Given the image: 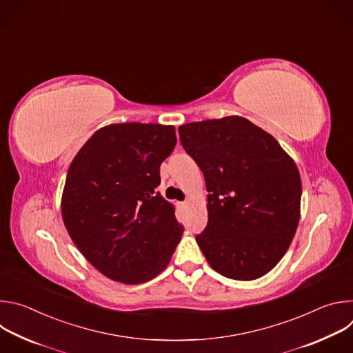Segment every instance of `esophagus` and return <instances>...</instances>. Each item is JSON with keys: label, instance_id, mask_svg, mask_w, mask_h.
Masks as SVG:
<instances>
[{"label": "esophagus", "instance_id": "obj_1", "mask_svg": "<svg viewBox=\"0 0 353 353\" xmlns=\"http://www.w3.org/2000/svg\"><path fill=\"white\" fill-rule=\"evenodd\" d=\"M188 204V201H184V203H181V207H185Z\"/></svg>", "mask_w": 353, "mask_h": 353}]
</instances>
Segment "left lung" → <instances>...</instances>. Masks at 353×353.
I'll use <instances>...</instances> for the list:
<instances>
[{
	"instance_id": "1",
	"label": "left lung",
	"mask_w": 353,
	"mask_h": 353,
	"mask_svg": "<svg viewBox=\"0 0 353 353\" xmlns=\"http://www.w3.org/2000/svg\"><path fill=\"white\" fill-rule=\"evenodd\" d=\"M204 173L208 223L195 240L221 275L253 281L285 256L300 219L301 181L278 141L240 116L179 127Z\"/></svg>"
}]
</instances>
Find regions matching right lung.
<instances>
[{
  "label": "right lung",
  "instance_id": "add662e5",
  "mask_svg": "<svg viewBox=\"0 0 353 353\" xmlns=\"http://www.w3.org/2000/svg\"><path fill=\"white\" fill-rule=\"evenodd\" d=\"M173 125L123 123L97 130L70 165L61 215L82 256L105 276L137 285L170 263L183 226L157 191L176 146Z\"/></svg>",
  "mask_w": 353,
  "mask_h": 353
}]
</instances>
